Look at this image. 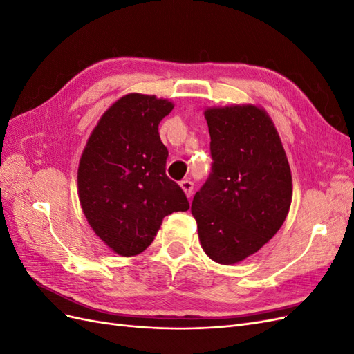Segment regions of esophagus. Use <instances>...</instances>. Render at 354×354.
I'll return each mask as SVG.
<instances>
[{"instance_id": "1", "label": "esophagus", "mask_w": 354, "mask_h": 354, "mask_svg": "<svg viewBox=\"0 0 354 354\" xmlns=\"http://www.w3.org/2000/svg\"><path fill=\"white\" fill-rule=\"evenodd\" d=\"M180 186H181V189H183V192H185L187 198H190L192 194H194V183H192L190 180H183L180 183Z\"/></svg>"}]
</instances>
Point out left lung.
Returning a JSON list of instances; mask_svg holds the SVG:
<instances>
[{"label":"left lung","mask_w":354,"mask_h":354,"mask_svg":"<svg viewBox=\"0 0 354 354\" xmlns=\"http://www.w3.org/2000/svg\"><path fill=\"white\" fill-rule=\"evenodd\" d=\"M203 115L214 164L192 216L203 252L218 264H238L282 227L292 201L291 168L261 106H212Z\"/></svg>","instance_id":"left-lung-1"}]
</instances>
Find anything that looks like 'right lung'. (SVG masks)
I'll return each mask as SVG.
<instances>
[{
    "label": "right lung",
    "mask_w": 354,
    "mask_h": 354,
    "mask_svg": "<svg viewBox=\"0 0 354 354\" xmlns=\"http://www.w3.org/2000/svg\"><path fill=\"white\" fill-rule=\"evenodd\" d=\"M173 108V102L156 95L125 94L102 115L82 151V212L118 255L143 252L165 216L189 209L185 192L165 174L168 149L158 133Z\"/></svg>",
    "instance_id": "obj_1"
}]
</instances>
